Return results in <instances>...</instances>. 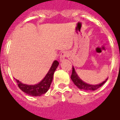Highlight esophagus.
Here are the masks:
<instances>
[{
  "label": "esophagus",
  "instance_id": "esophagus-1",
  "mask_svg": "<svg viewBox=\"0 0 120 120\" xmlns=\"http://www.w3.org/2000/svg\"><path fill=\"white\" fill-rule=\"evenodd\" d=\"M68 52H65V51H64L61 53V55H60V61H62L65 59V58L68 57Z\"/></svg>",
  "mask_w": 120,
  "mask_h": 120
}]
</instances>
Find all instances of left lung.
I'll list each match as a JSON object with an SVG mask.
<instances>
[{
  "instance_id": "8db88e82",
  "label": "left lung",
  "mask_w": 120,
  "mask_h": 120,
  "mask_svg": "<svg viewBox=\"0 0 120 120\" xmlns=\"http://www.w3.org/2000/svg\"><path fill=\"white\" fill-rule=\"evenodd\" d=\"M71 78L73 82V83H75V85L78 87V88L85 90H95L100 88L101 86H102L105 83V82L107 80V78L105 80L103 81L102 83L98 84V85H90L88 83L84 82L79 78V76L77 75V74L76 73L75 68L73 67V71H72V75L71 76Z\"/></svg>"
}]
</instances>
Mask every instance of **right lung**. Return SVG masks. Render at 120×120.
I'll return each mask as SVG.
<instances>
[{"label": "right lung", "mask_w": 120, "mask_h": 120, "mask_svg": "<svg viewBox=\"0 0 120 120\" xmlns=\"http://www.w3.org/2000/svg\"><path fill=\"white\" fill-rule=\"evenodd\" d=\"M58 65V62L57 60H55L52 63L49 71H48L44 79L40 83L35 85H26L21 83L19 80H16L19 87L23 92L32 96H40L43 94H45L49 89L52 82L54 73Z\"/></svg>", "instance_id": "add662e5"}]
</instances>
